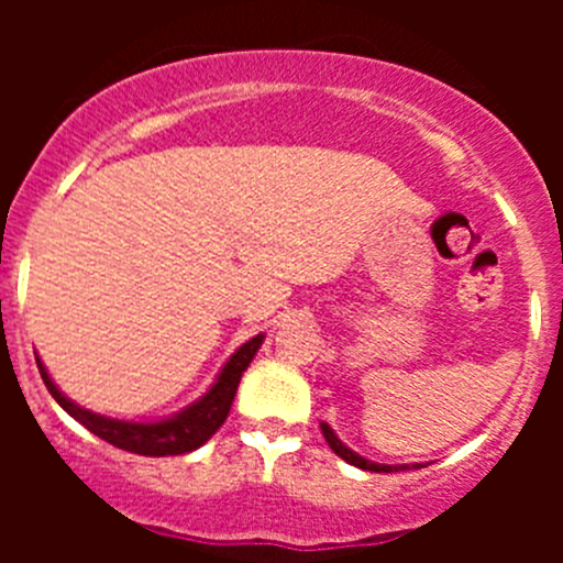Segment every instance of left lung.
I'll list each match as a JSON object with an SVG mask.
<instances>
[{
    "mask_svg": "<svg viewBox=\"0 0 563 563\" xmlns=\"http://www.w3.org/2000/svg\"><path fill=\"white\" fill-rule=\"evenodd\" d=\"M321 433H323V439H327V444L332 446V452L338 457H343L345 463H351V465H356V468H362V471H376V474H391V471H406V468H419V463L417 465H384V463H373V460H365L362 455H356L354 450H349V446L343 444V441L338 439V435H334V430L329 428L327 422H321Z\"/></svg>",
    "mask_w": 563,
    "mask_h": 563,
    "instance_id": "obj_1",
    "label": "left lung"
}]
</instances>
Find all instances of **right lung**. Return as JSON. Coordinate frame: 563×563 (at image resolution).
Returning <instances> with one entry per match:
<instances>
[{
    "mask_svg": "<svg viewBox=\"0 0 563 563\" xmlns=\"http://www.w3.org/2000/svg\"><path fill=\"white\" fill-rule=\"evenodd\" d=\"M261 343H264V334H255L253 340L240 345V349L234 351V356L225 362L218 382L212 384V389H209L207 395L198 397V400L192 402V406H187L185 411L174 413V417L168 419H161V422H124V419L100 417V413L87 411V408L76 406V402L67 400V397L56 389V384L51 382L48 371H45L40 360L37 367L45 387L54 395V400L59 402L73 419H78L89 433H95L98 439H103L108 444L119 446V450L124 452H135V455L146 457H166L185 455V452L198 450V446H203L214 433H218V428L225 422V417H229L236 387H240L242 382V373L247 371V365L253 362Z\"/></svg>",
    "mask_w": 563,
    "mask_h": 563,
    "instance_id": "right-lung-1",
    "label": "right lung"
}]
</instances>
